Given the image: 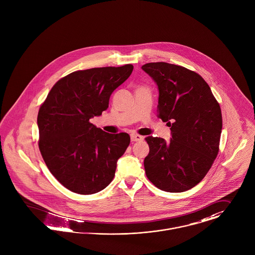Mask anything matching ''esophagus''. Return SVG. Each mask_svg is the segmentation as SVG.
<instances>
[{"label": "esophagus", "mask_w": 255, "mask_h": 255, "mask_svg": "<svg viewBox=\"0 0 255 255\" xmlns=\"http://www.w3.org/2000/svg\"><path fill=\"white\" fill-rule=\"evenodd\" d=\"M143 140V137H141L138 134H131V141H141Z\"/></svg>", "instance_id": "34e87169"}]
</instances>
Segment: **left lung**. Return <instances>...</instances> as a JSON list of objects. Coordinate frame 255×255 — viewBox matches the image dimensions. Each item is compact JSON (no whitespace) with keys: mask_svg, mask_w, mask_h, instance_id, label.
Returning a JSON list of instances; mask_svg holds the SVG:
<instances>
[{"mask_svg":"<svg viewBox=\"0 0 255 255\" xmlns=\"http://www.w3.org/2000/svg\"><path fill=\"white\" fill-rule=\"evenodd\" d=\"M141 69L157 85V116L171 127L168 142L145 138V175L162 191H188L204 178L218 154L220 106L204 79L192 70L167 62L145 63Z\"/></svg>","mask_w":255,"mask_h":255,"instance_id":"left-lung-1","label":"left lung"}]
</instances>
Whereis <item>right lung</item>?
<instances>
[{
  "label": "right lung",
  "mask_w": 255,
  "mask_h": 255,
  "mask_svg": "<svg viewBox=\"0 0 255 255\" xmlns=\"http://www.w3.org/2000/svg\"><path fill=\"white\" fill-rule=\"evenodd\" d=\"M133 68L126 64L72 72L57 81L41 106L39 148L51 173L69 191L92 195L113 181L130 136L107 133L90 119L108 110L113 92Z\"/></svg>",
  "instance_id": "1"
}]
</instances>
